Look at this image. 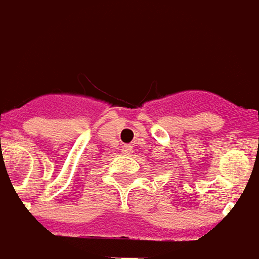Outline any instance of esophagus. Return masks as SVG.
Masks as SVG:
<instances>
[{"label": "esophagus", "mask_w": 259, "mask_h": 259, "mask_svg": "<svg viewBox=\"0 0 259 259\" xmlns=\"http://www.w3.org/2000/svg\"><path fill=\"white\" fill-rule=\"evenodd\" d=\"M122 153H124V154H131V153H132V145H130V143L124 145V146H122Z\"/></svg>", "instance_id": "esophagus-1"}]
</instances>
